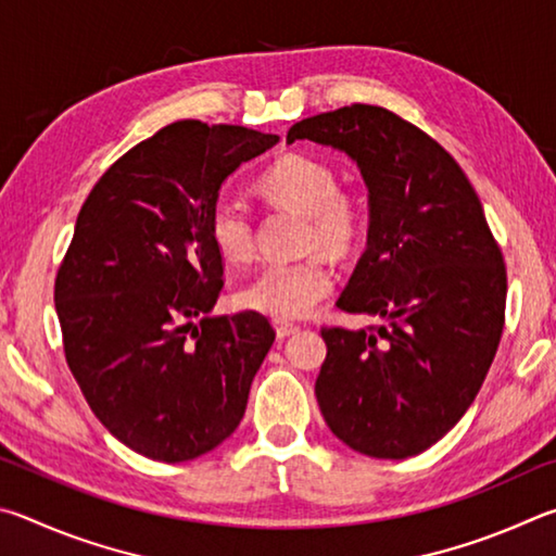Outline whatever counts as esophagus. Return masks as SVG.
<instances>
[{
	"label": "esophagus",
	"mask_w": 556,
	"mask_h": 556,
	"mask_svg": "<svg viewBox=\"0 0 556 556\" xmlns=\"http://www.w3.org/2000/svg\"><path fill=\"white\" fill-rule=\"evenodd\" d=\"M298 329H300V327L293 325V323H286V319H276V334H278L280 339L298 334Z\"/></svg>",
	"instance_id": "obj_1"
}]
</instances>
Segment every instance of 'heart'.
I'll return each mask as SVG.
<instances>
[{"mask_svg": "<svg viewBox=\"0 0 556 556\" xmlns=\"http://www.w3.org/2000/svg\"><path fill=\"white\" fill-rule=\"evenodd\" d=\"M261 192L276 204L305 214L303 243L332 256L352 253L366 231V204L354 190L339 188L332 165L313 155H286L258 180ZM210 239L227 261H249L253 253V219L239 194H219L207 214ZM334 286L323 256L270 261L239 293L241 305L276 319L305 317Z\"/></svg>", "mask_w": 556, "mask_h": 556, "instance_id": "1", "label": "heart"}]
</instances>
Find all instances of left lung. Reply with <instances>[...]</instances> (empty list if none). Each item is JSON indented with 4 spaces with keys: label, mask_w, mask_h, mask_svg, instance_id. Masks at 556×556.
Instances as JSON below:
<instances>
[{
    "label": "left lung",
    "mask_w": 556,
    "mask_h": 556,
    "mask_svg": "<svg viewBox=\"0 0 556 556\" xmlns=\"http://www.w3.org/2000/svg\"><path fill=\"white\" fill-rule=\"evenodd\" d=\"M352 155L368 188V241L337 307L381 325L323 327L315 395L339 440L407 459L452 430L481 391L505 325L508 276L462 165L395 112L352 104L290 126Z\"/></svg>",
    "instance_id": "8db88e82"
}]
</instances>
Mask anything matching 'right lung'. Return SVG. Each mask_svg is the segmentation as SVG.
<instances>
[{"instance_id": "add662e5", "label": "right lung", "mask_w": 556, "mask_h": 556, "mask_svg": "<svg viewBox=\"0 0 556 556\" xmlns=\"http://www.w3.org/2000/svg\"><path fill=\"white\" fill-rule=\"evenodd\" d=\"M276 143L247 126L168 124L114 161L77 214L53 293L65 362L97 420L153 462L227 440L276 339L256 309L210 317L224 263L207 229L224 178Z\"/></svg>"}]
</instances>
